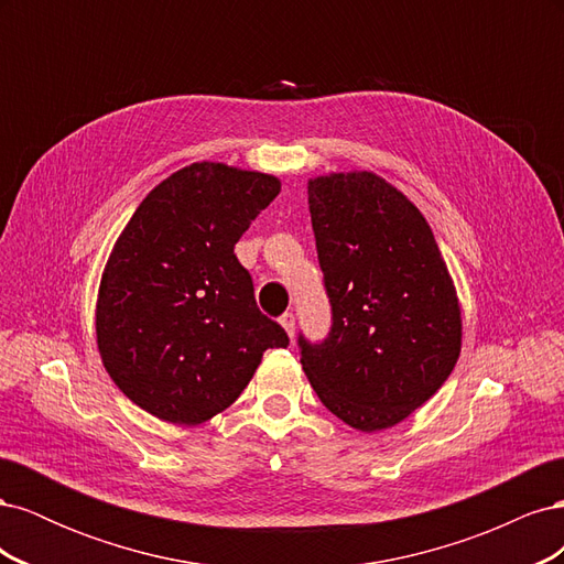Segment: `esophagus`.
I'll return each instance as SVG.
<instances>
[{"instance_id":"34e87169","label":"esophagus","mask_w":564,"mask_h":564,"mask_svg":"<svg viewBox=\"0 0 564 564\" xmlns=\"http://www.w3.org/2000/svg\"><path fill=\"white\" fill-rule=\"evenodd\" d=\"M280 324L284 327V332L289 334V338H294V327H296L294 315H292V313H284V315L280 317Z\"/></svg>"}]
</instances>
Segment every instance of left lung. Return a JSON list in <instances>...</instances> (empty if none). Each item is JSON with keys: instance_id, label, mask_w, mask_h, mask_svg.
Wrapping results in <instances>:
<instances>
[{"instance_id": "obj_1", "label": "left lung", "mask_w": 564, "mask_h": 564, "mask_svg": "<svg viewBox=\"0 0 564 564\" xmlns=\"http://www.w3.org/2000/svg\"><path fill=\"white\" fill-rule=\"evenodd\" d=\"M317 259L332 303L322 344L301 365L350 429H392L429 402L460 352V305L429 220L371 172L308 181Z\"/></svg>"}]
</instances>
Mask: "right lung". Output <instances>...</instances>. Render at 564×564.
<instances>
[{
	"instance_id": "obj_1",
	"label": "right lung",
	"mask_w": 564,
	"mask_h": 564,
	"mask_svg": "<svg viewBox=\"0 0 564 564\" xmlns=\"http://www.w3.org/2000/svg\"><path fill=\"white\" fill-rule=\"evenodd\" d=\"M280 178L195 162L152 187L110 251L96 344L115 386L148 414L197 425L230 406L289 336L253 299L235 245Z\"/></svg>"
}]
</instances>
